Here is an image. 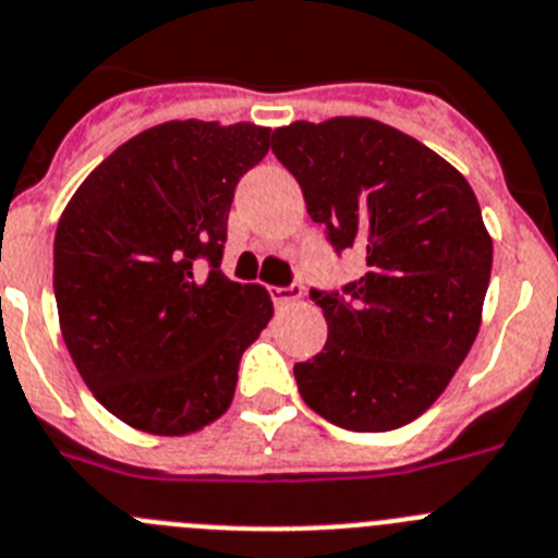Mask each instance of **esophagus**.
Returning a JSON list of instances; mask_svg holds the SVG:
<instances>
[{
    "instance_id": "obj_1",
    "label": "esophagus",
    "mask_w": 558,
    "mask_h": 558,
    "mask_svg": "<svg viewBox=\"0 0 558 558\" xmlns=\"http://www.w3.org/2000/svg\"><path fill=\"white\" fill-rule=\"evenodd\" d=\"M305 294L303 283H291V286H283V289H272V300L275 305H291V303H298L300 298Z\"/></svg>"
}]
</instances>
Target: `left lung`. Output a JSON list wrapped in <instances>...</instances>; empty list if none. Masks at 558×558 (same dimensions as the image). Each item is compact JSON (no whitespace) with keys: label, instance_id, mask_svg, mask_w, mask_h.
<instances>
[{"label":"left lung","instance_id":"8db88e82","mask_svg":"<svg viewBox=\"0 0 558 558\" xmlns=\"http://www.w3.org/2000/svg\"><path fill=\"white\" fill-rule=\"evenodd\" d=\"M272 153L298 178L336 253L366 272L323 308V353L294 364L305 405L361 434L411 423L436 403L473 348L492 272V239L459 169L411 135L364 117L294 122Z\"/></svg>","mask_w":558,"mask_h":558}]
</instances>
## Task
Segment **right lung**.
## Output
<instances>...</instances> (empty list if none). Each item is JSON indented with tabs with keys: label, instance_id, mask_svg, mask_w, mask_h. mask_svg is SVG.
<instances>
[{
	"label": "right lung",
	"instance_id": "1",
	"mask_svg": "<svg viewBox=\"0 0 558 558\" xmlns=\"http://www.w3.org/2000/svg\"><path fill=\"white\" fill-rule=\"evenodd\" d=\"M269 133L155 124L110 153L60 214V333L94 398L130 428L185 436L219 420L244 350L272 319L264 286L219 269L235 183L269 153Z\"/></svg>",
	"mask_w": 558,
	"mask_h": 558
}]
</instances>
